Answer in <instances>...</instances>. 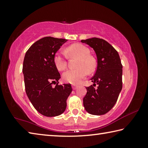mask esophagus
Here are the masks:
<instances>
[{
	"label": "esophagus",
	"instance_id": "1",
	"mask_svg": "<svg viewBox=\"0 0 148 148\" xmlns=\"http://www.w3.org/2000/svg\"><path fill=\"white\" fill-rule=\"evenodd\" d=\"M72 89H73V90H76L77 88V86H76V85H72Z\"/></svg>",
	"mask_w": 148,
	"mask_h": 148
}]
</instances>
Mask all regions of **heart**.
<instances>
[{"label": "heart", "mask_w": 148, "mask_h": 148, "mask_svg": "<svg viewBox=\"0 0 148 148\" xmlns=\"http://www.w3.org/2000/svg\"><path fill=\"white\" fill-rule=\"evenodd\" d=\"M67 52L71 56L79 57L76 69H70L64 72L62 77L67 83L78 84L86 77L87 71L92 72L96 66L95 59L89 56L90 51L86 46L80 44H75L67 48ZM53 62L57 70L62 71L66 67V58L63 52L57 51L53 57Z\"/></svg>", "instance_id": "heart-1"}]
</instances>
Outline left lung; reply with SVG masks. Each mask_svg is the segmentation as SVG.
Wrapping results in <instances>:
<instances>
[{
    "label": "left lung",
    "mask_w": 148,
    "mask_h": 148,
    "mask_svg": "<svg viewBox=\"0 0 148 148\" xmlns=\"http://www.w3.org/2000/svg\"><path fill=\"white\" fill-rule=\"evenodd\" d=\"M81 42L93 49L97 59V71L91 79L94 84L86 87L84 106L90 114L104 115L114 107L122 89L121 59L114 47L103 39L92 38Z\"/></svg>",
    "instance_id": "1"
}]
</instances>
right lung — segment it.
<instances>
[{
    "instance_id": "right-lung-1",
    "label": "right lung",
    "mask_w": 148,
    "mask_h": 148,
    "mask_svg": "<svg viewBox=\"0 0 148 148\" xmlns=\"http://www.w3.org/2000/svg\"><path fill=\"white\" fill-rule=\"evenodd\" d=\"M66 41L44 37L34 42L24 57L23 74L27 95L34 108L47 117L63 113L72 90L71 84L58 85L61 75L53 62L55 54ZM53 83H57L55 87Z\"/></svg>"
}]
</instances>
